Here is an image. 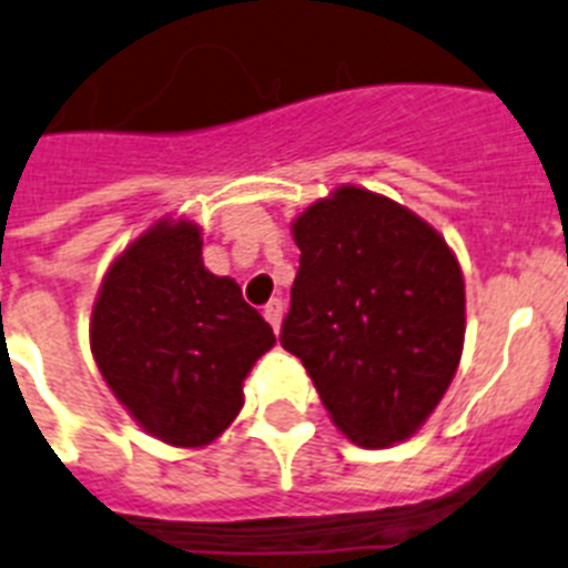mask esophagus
<instances>
[{"label": "esophagus", "mask_w": 568, "mask_h": 568, "mask_svg": "<svg viewBox=\"0 0 568 568\" xmlns=\"http://www.w3.org/2000/svg\"><path fill=\"white\" fill-rule=\"evenodd\" d=\"M264 318L273 324V331H278L281 318H284V302H281V298H273V302L264 307Z\"/></svg>", "instance_id": "34e87169"}]
</instances>
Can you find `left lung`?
Listing matches in <instances>:
<instances>
[{
	"label": "left lung",
	"instance_id": "left-lung-1",
	"mask_svg": "<svg viewBox=\"0 0 568 568\" xmlns=\"http://www.w3.org/2000/svg\"><path fill=\"white\" fill-rule=\"evenodd\" d=\"M302 266L281 327L333 425L362 448L428 423L463 358L465 281L445 237L408 206L338 186L293 221Z\"/></svg>",
	"mask_w": 568,
	"mask_h": 568
}]
</instances>
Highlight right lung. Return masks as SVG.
<instances>
[{"mask_svg": "<svg viewBox=\"0 0 568 568\" xmlns=\"http://www.w3.org/2000/svg\"><path fill=\"white\" fill-rule=\"evenodd\" d=\"M201 226L163 215L105 270L91 353L134 423L174 448H203L244 405V379L275 344L230 275L203 266Z\"/></svg>", "mask_w": 568, "mask_h": 568, "instance_id": "1", "label": "right lung"}]
</instances>
